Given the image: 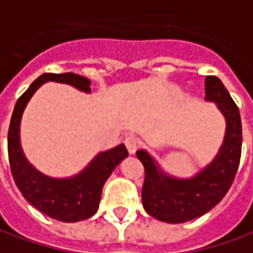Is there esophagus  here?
I'll use <instances>...</instances> for the list:
<instances>
[{
    "instance_id": "34e87169",
    "label": "esophagus",
    "mask_w": 253,
    "mask_h": 253,
    "mask_svg": "<svg viewBox=\"0 0 253 253\" xmlns=\"http://www.w3.org/2000/svg\"><path fill=\"white\" fill-rule=\"evenodd\" d=\"M125 144H126L128 153H130V154H134V153L137 151L140 141H138V138L136 137V136L131 134V136H127L126 140H125Z\"/></svg>"
}]
</instances>
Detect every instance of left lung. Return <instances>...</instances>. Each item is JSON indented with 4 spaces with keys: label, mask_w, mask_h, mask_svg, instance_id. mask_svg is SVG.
<instances>
[{
    "label": "left lung",
    "mask_w": 253,
    "mask_h": 253,
    "mask_svg": "<svg viewBox=\"0 0 253 253\" xmlns=\"http://www.w3.org/2000/svg\"><path fill=\"white\" fill-rule=\"evenodd\" d=\"M205 99L215 102L224 113L226 133L218 156L200 174L190 180L169 177L160 172L156 161L144 150L136 153L144 166L143 207L160 221L180 224L201 216L225 197L235 180L242 150L239 109L216 76L205 78Z\"/></svg>",
    "instance_id": "left-lung-1"
}]
</instances>
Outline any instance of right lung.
<instances>
[{
  "mask_svg": "<svg viewBox=\"0 0 253 253\" xmlns=\"http://www.w3.org/2000/svg\"><path fill=\"white\" fill-rule=\"evenodd\" d=\"M53 81L72 84L83 92H90V81L75 73H43L28 87L15 103L8 130V159L9 167L21 194L37 210L53 219L76 222L96 214L102 188L117 164L128 156L125 144L97 154L84 170L65 180L49 178L35 170L19 144V123L22 112L31 96L42 83Z\"/></svg>",
  "mask_w": 253,
  "mask_h": 253,
  "instance_id": "right-lung-1",
  "label": "right lung"
}]
</instances>
